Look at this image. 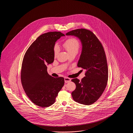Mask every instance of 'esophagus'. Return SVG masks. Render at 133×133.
Instances as JSON below:
<instances>
[{"label": "esophagus", "mask_w": 133, "mask_h": 133, "mask_svg": "<svg viewBox=\"0 0 133 133\" xmlns=\"http://www.w3.org/2000/svg\"><path fill=\"white\" fill-rule=\"evenodd\" d=\"M64 81H65V82L68 83L70 82L71 81V79L68 78V77H65L64 78Z\"/></svg>", "instance_id": "34e87169"}]
</instances>
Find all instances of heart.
Masks as SVG:
<instances>
[{"label": "heart", "instance_id": "obj_1", "mask_svg": "<svg viewBox=\"0 0 133 133\" xmlns=\"http://www.w3.org/2000/svg\"><path fill=\"white\" fill-rule=\"evenodd\" d=\"M62 45L64 48L67 50L69 54L70 55L72 53H77L79 50L80 47V43L79 41L75 37H71L68 38L65 40ZM59 48L57 45H55L53 48L54 55L56 57L58 54Z\"/></svg>", "mask_w": 133, "mask_h": 133}]
</instances>
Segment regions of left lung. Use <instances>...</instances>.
Listing matches in <instances>:
<instances>
[{
    "label": "left lung",
    "instance_id": "obj_1",
    "mask_svg": "<svg viewBox=\"0 0 133 133\" xmlns=\"http://www.w3.org/2000/svg\"><path fill=\"white\" fill-rule=\"evenodd\" d=\"M66 35H74L81 40L82 51L77 66L86 70L81 81L77 78L71 80L76 86L72 96L79 103L92 105L101 97L107 85L108 68L103 46L95 34L88 29H77Z\"/></svg>",
    "mask_w": 133,
    "mask_h": 133
}]
</instances>
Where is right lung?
<instances>
[{"label": "right lung", "mask_w": 133, "mask_h": 133, "mask_svg": "<svg viewBox=\"0 0 133 133\" xmlns=\"http://www.w3.org/2000/svg\"><path fill=\"white\" fill-rule=\"evenodd\" d=\"M63 36L57 31L41 34L29 46L23 59L21 70L23 88L31 102L41 107L53 104L64 84L63 77L54 78L48 74L46 65L53 62L54 45Z\"/></svg>", "instance_id": "1"}]
</instances>
